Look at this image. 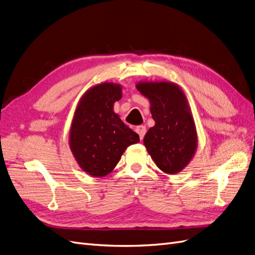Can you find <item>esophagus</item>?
<instances>
[{"mask_svg":"<svg viewBox=\"0 0 255 255\" xmlns=\"http://www.w3.org/2000/svg\"><path fill=\"white\" fill-rule=\"evenodd\" d=\"M136 132H137L138 135H139L140 139H143V136H144V134L146 132V128H145L144 126H139V127L136 128Z\"/></svg>","mask_w":255,"mask_h":255,"instance_id":"obj_1","label":"esophagus"}]
</instances>
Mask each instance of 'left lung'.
I'll list each match as a JSON object with an SVG mask.
<instances>
[{
    "instance_id": "obj_1",
    "label": "left lung",
    "mask_w": 255,
    "mask_h": 255,
    "mask_svg": "<svg viewBox=\"0 0 255 255\" xmlns=\"http://www.w3.org/2000/svg\"><path fill=\"white\" fill-rule=\"evenodd\" d=\"M136 88L150 102L155 126L146 132L143 143L154 163L168 174L181 172L194 157L197 129L188 100L172 82H139Z\"/></svg>"
}]
</instances>
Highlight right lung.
<instances>
[{"label": "right lung", "instance_id": "1", "mask_svg": "<svg viewBox=\"0 0 255 255\" xmlns=\"http://www.w3.org/2000/svg\"><path fill=\"white\" fill-rule=\"evenodd\" d=\"M122 98L121 85L101 83L89 88L76 106L69 145L83 171L95 177L111 173L139 136L122 122L114 104Z\"/></svg>", "mask_w": 255, "mask_h": 255}]
</instances>
